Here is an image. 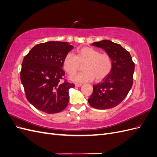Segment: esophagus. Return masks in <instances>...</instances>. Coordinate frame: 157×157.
<instances>
[{
  "instance_id": "obj_1",
  "label": "esophagus",
  "mask_w": 157,
  "mask_h": 157,
  "mask_svg": "<svg viewBox=\"0 0 157 157\" xmlns=\"http://www.w3.org/2000/svg\"><path fill=\"white\" fill-rule=\"evenodd\" d=\"M82 86V84H79V83H76L75 84V86H77V87H80Z\"/></svg>"
}]
</instances>
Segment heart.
<instances>
[{"mask_svg":"<svg viewBox=\"0 0 157 157\" xmlns=\"http://www.w3.org/2000/svg\"><path fill=\"white\" fill-rule=\"evenodd\" d=\"M84 71L70 77L74 82H88L101 81L111 73L113 60L110 55L101 53L100 51L91 47H83L77 50V54L69 53L65 55L63 61V67L67 73L72 75L76 73L83 65Z\"/></svg>","mask_w":157,"mask_h":157,"instance_id":"heart-1","label":"heart"}]
</instances>
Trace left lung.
Wrapping results in <instances>:
<instances>
[{
	"label": "left lung",
	"mask_w": 157,
	"mask_h": 157,
	"mask_svg": "<svg viewBox=\"0 0 157 157\" xmlns=\"http://www.w3.org/2000/svg\"><path fill=\"white\" fill-rule=\"evenodd\" d=\"M92 45L103 49L110 55L113 68L101 82L93 85V93L88 103L97 109L115 107L124 100L132 86L134 63L129 52L111 40L95 42Z\"/></svg>",
	"instance_id": "left-lung-1"
}]
</instances>
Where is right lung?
<instances>
[{
	"label": "right lung",
	"instance_id": "obj_1",
	"mask_svg": "<svg viewBox=\"0 0 157 157\" xmlns=\"http://www.w3.org/2000/svg\"><path fill=\"white\" fill-rule=\"evenodd\" d=\"M73 48L69 42L49 41L36 44L23 58L21 81L27 100L38 110L54 114L67 106L69 90L75 85L60 81L63 59Z\"/></svg>",
	"mask_w": 157,
	"mask_h": 157
}]
</instances>
